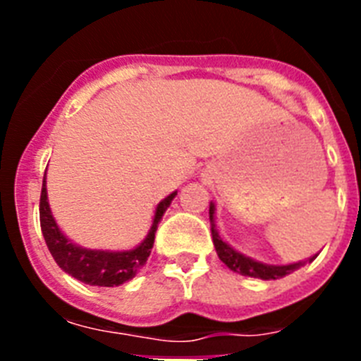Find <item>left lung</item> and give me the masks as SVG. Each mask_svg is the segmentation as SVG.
Returning <instances> with one entry per match:
<instances>
[{"mask_svg":"<svg viewBox=\"0 0 361 361\" xmlns=\"http://www.w3.org/2000/svg\"><path fill=\"white\" fill-rule=\"evenodd\" d=\"M209 222H212V238L213 244H215V250L219 258L226 266L229 267L235 273H240L244 276H253V279H260V280H279L282 276L289 275L293 271L300 269L302 266H305L307 262H312L318 255L314 257H309L307 260H302V262H293V264H266L260 262V260H255V258L247 257V255L240 253L235 247L224 242L220 238L219 231H216L215 226V204L209 202Z\"/></svg>","mask_w":361,"mask_h":361,"instance_id":"obj_1","label":"left lung"}]
</instances>
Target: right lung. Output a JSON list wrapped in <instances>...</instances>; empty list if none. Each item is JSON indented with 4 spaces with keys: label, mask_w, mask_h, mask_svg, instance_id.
<instances>
[{
    "label": "right lung",
    "mask_w": 361,
    "mask_h": 361,
    "mask_svg": "<svg viewBox=\"0 0 361 361\" xmlns=\"http://www.w3.org/2000/svg\"><path fill=\"white\" fill-rule=\"evenodd\" d=\"M175 195H177V191L170 193L157 204L155 213H153L152 228L139 245L123 251L90 250V247H82V245L70 240L61 231V228L57 226L52 209H50L49 195H47V173H44L39 200L41 231H43L44 242L49 245V251L52 253L54 260L65 273L88 283V286L117 288L121 283L132 280L145 267L146 260L152 253L159 222L162 220L166 209L170 208Z\"/></svg>",
    "instance_id": "add662e5"
}]
</instances>
